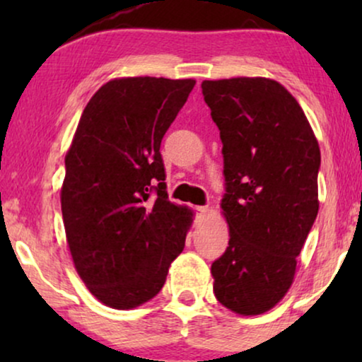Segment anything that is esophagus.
Here are the masks:
<instances>
[{"mask_svg":"<svg viewBox=\"0 0 362 362\" xmlns=\"http://www.w3.org/2000/svg\"><path fill=\"white\" fill-rule=\"evenodd\" d=\"M192 211H194L196 217H204L207 212H209V209H207L206 206H196V207H192Z\"/></svg>","mask_w":362,"mask_h":362,"instance_id":"esophagus-1","label":"esophagus"}]
</instances>
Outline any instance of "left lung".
<instances>
[{
  "label": "left lung",
  "instance_id": "left-lung-1",
  "mask_svg": "<svg viewBox=\"0 0 362 362\" xmlns=\"http://www.w3.org/2000/svg\"><path fill=\"white\" fill-rule=\"evenodd\" d=\"M202 95L221 132L229 247L211 267L214 295L239 315L284 298L318 216L320 146L295 97L276 81H204Z\"/></svg>",
  "mask_w": 362,
  "mask_h": 362
}]
</instances>
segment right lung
<instances>
[{
    "label": "right lung",
    "instance_id": "obj_1",
    "mask_svg": "<svg viewBox=\"0 0 362 362\" xmlns=\"http://www.w3.org/2000/svg\"><path fill=\"white\" fill-rule=\"evenodd\" d=\"M196 81L123 77L88 100L66 155L62 219L74 265L103 305L158 295L192 212L168 199L161 140Z\"/></svg>",
    "mask_w": 362,
    "mask_h": 362
}]
</instances>
